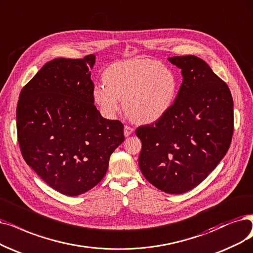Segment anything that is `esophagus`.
<instances>
[{
  "mask_svg": "<svg viewBox=\"0 0 253 253\" xmlns=\"http://www.w3.org/2000/svg\"><path fill=\"white\" fill-rule=\"evenodd\" d=\"M134 132V128L130 127L128 126H125V128H124V134L126 137H128L129 135H132V133Z\"/></svg>",
  "mask_w": 253,
  "mask_h": 253,
  "instance_id": "obj_1",
  "label": "esophagus"
}]
</instances>
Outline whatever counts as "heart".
<instances>
[{
  "instance_id": "obj_1",
  "label": "heart",
  "mask_w": 253,
  "mask_h": 253,
  "mask_svg": "<svg viewBox=\"0 0 253 253\" xmlns=\"http://www.w3.org/2000/svg\"><path fill=\"white\" fill-rule=\"evenodd\" d=\"M104 85L94 88V102L103 114L113 118L124 100L126 115L135 123L151 124L173 105L177 80L173 72L148 58H135L110 65Z\"/></svg>"
}]
</instances>
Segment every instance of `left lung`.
<instances>
[{"mask_svg": "<svg viewBox=\"0 0 253 253\" xmlns=\"http://www.w3.org/2000/svg\"><path fill=\"white\" fill-rule=\"evenodd\" d=\"M183 83L173 105L136 135L142 142L139 167L159 190L181 194L195 188L224 158L234 133L229 88L196 56H175Z\"/></svg>", "mask_w": 253, "mask_h": 253, "instance_id": "8db88e82", "label": "left lung"}]
</instances>
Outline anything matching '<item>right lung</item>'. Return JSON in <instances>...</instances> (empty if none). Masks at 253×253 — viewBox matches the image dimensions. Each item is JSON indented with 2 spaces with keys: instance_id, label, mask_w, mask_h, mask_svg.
Segmentation results:
<instances>
[{
  "instance_id": "1",
  "label": "right lung",
  "mask_w": 253,
  "mask_h": 253,
  "mask_svg": "<svg viewBox=\"0 0 253 253\" xmlns=\"http://www.w3.org/2000/svg\"><path fill=\"white\" fill-rule=\"evenodd\" d=\"M95 56L45 63L22 89L16 108L18 144L26 163L50 188L78 196L105 176L124 142V125L94 106Z\"/></svg>"
}]
</instances>
